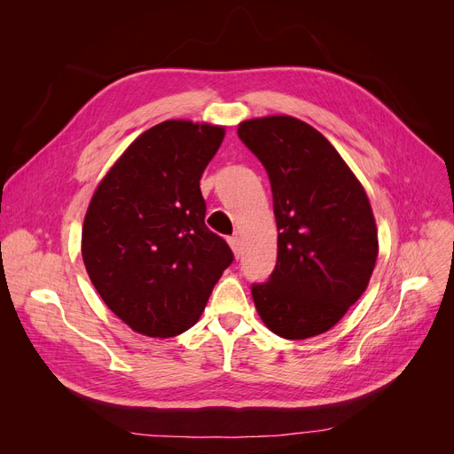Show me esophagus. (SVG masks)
<instances>
[{"label":"esophagus","instance_id":"obj_1","mask_svg":"<svg viewBox=\"0 0 454 454\" xmlns=\"http://www.w3.org/2000/svg\"><path fill=\"white\" fill-rule=\"evenodd\" d=\"M228 245L231 247V250H233V255H235V257H239V255H241V241L237 239V237H230V239H228Z\"/></svg>","mask_w":454,"mask_h":454}]
</instances>
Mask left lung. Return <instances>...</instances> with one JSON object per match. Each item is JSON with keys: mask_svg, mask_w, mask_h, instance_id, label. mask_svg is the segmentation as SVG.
Returning a JSON list of instances; mask_svg holds the SVG:
<instances>
[{"mask_svg": "<svg viewBox=\"0 0 454 454\" xmlns=\"http://www.w3.org/2000/svg\"><path fill=\"white\" fill-rule=\"evenodd\" d=\"M270 178L278 261L267 283L252 285L265 325L289 340L335 325L366 291L379 252L368 195L337 149L291 115L237 127Z\"/></svg>", "mask_w": 454, "mask_h": 454, "instance_id": "8db88e82", "label": "left lung"}]
</instances>
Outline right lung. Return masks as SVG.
<instances>
[{
    "instance_id": "obj_1",
    "label": "right lung",
    "mask_w": 454,
    "mask_h": 454,
    "mask_svg": "<svg viewBox=\"0 0 454 454\" xmlns=\"http://www.w3.org/2000/svg\"><path fill=\"white\" fill-rule=\"evenodd\" d=\"M224 127L171 119L136 137L95 189L82 224L88 276L147 337L195 325L233 254L206 223L202 173Z\"/></svg>"
}]
</instances>
